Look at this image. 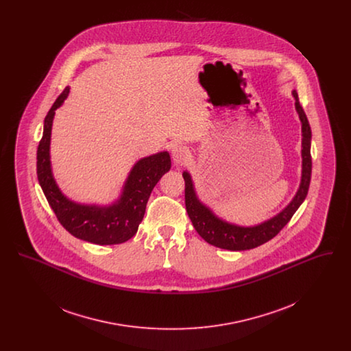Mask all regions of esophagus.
I'll return each mask as SVG.
<instances>
[{"label": "esophagus", "mask_w": 351, "mask_h": 351, "mask_svg": "<svg viewBox=\"0 0 351 351\" xmlns=\"http://www.w3.org/2000/svg\"><path fill=\"white\" fill-rule=\"evenodd\" d=\"M188 156H189V150L182 143H178L172 147V159L175 165L182 166L188 160Z\"/></svg>", "instance_id": "1"}]
</instances>
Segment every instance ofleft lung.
<instances>
[{
	"instance_id": "1",
	"label": "left lung",
	"mask_w": 351,
	"mask_h": 351,
	"mask_svg": "<svg viewBox=\"0 0 351 351\" xmlns=\"http://www.w3.org/2000/svg\"><path fill=\"white\" fill-rule=\"evenodd\" d=\"M292 96L295 99V109L301 122V179L293 199L289 201V204L278 215L268 218L261 223L250 226L228 222L218 217L208 205H205L199 199L191 173L188 171H184L186 213L191 218L196 232L200 234L201 238L206 241L209 245L230 251L250 250L254 247H258L279 233L305 200L312 173V132L308 118L301 108L296 90H292Z\"/></svg>"
}]
</instances>
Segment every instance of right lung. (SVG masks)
Listing matches in <instances>:
<instances>
[{"label":"right lung","mask_w":351,"mask_h":351,"mask_svg":"<svg viewBox=\"0 0 351 351\" xmlns=\"http://www.w3.org/2000/svg\"><path fill=\"white\" fill-rule=\"evenodd\" d=\"M69 86L53 102L43 123V135L36 151V175L40 188L63 228L73 237L96 245H118L135 235L142 222L154 186L169 171L168 151L141 158L134 163L117 200L82 204L67 197L56 183L51 167V130L55 110L68 97Z\"/></svg>","instance_id":"obj_1"}]
</instances>
